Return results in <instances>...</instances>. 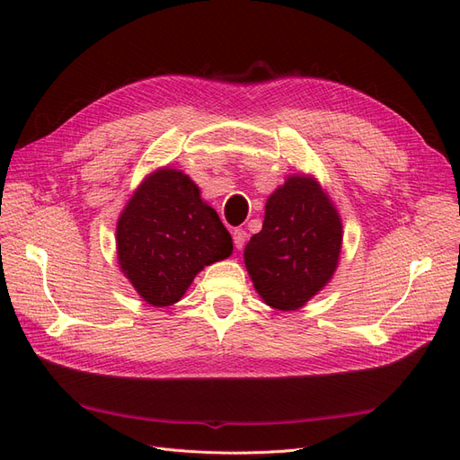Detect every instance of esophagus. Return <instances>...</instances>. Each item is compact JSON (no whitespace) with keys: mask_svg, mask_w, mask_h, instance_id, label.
Here are the masks:
<instances>
[{"mask_svg":"<svg viewBox=\"0 0 460 460\" xmlns=\"http://www.w3.org/2000/svg\"><path fill=\"white\" fill-rule=\"evenodd\" d=\"M232 238H234L235 249H243V245L247 242V232L243 228H235V230H232Z\"/></svg>","mask_w":460,"mask_h":460,"instance_id":"esophagus-1","label":"esophagus"}]
</instances>
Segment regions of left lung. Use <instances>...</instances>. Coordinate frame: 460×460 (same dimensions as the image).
I'll return each instance as SVG.
<instances>
[{
    "mask_svg": "<svg viewBox=\"0 0 460 460\" xmlns=\"http://www.w3.org/2000/svg\"><path fill=\"white\" fill-rule=\"evenodd\" d=\"M341 240V218L324 190L311 176H289L243 252L257 294L278 311L303 307L336 272Z\"/></svg>",
    "mask_w": 460,
    "mask_h": 460,
    "instance_id": "8db88e82",
    "label": "left lung"
}]
</instances>
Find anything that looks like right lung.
I'll return each mask as SVG.
<instances>
[{
  "mask_svg": "<svg viewBox=\"0 0 460 460\" xmlns=\"http://www.w3.org/2000/svg\"><path fill=\"white\" fill-rule=\"evenodd\" d=\"M230 232L188 174L161 169L134 191L117 222L119 264L153 307L180 301L207 264L230 257Z\"/></svg>",
  "mask_w": 460,
  "mask_h": 460,
  "instance_id": "right-lung-1",
  "label": "right lung"
}]
</instances>
